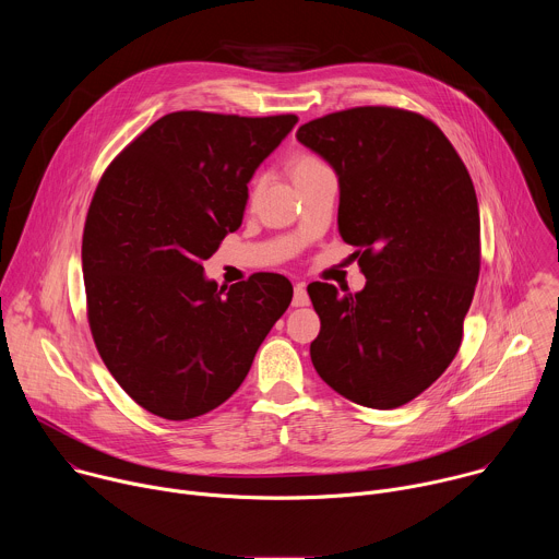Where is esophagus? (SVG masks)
Wrapping results in <instances>:
<instances>
[{
  "label": "esophagus",
  "instance_id": "esophagus-1",
  "mask_svg": "<svg viewBox=\"0 0 559 559\" xmlns=\"http://www.w3.org/2000/svg\"><path fill=\"white\" fill-rule=\"evenodd\" d=\"M292 305H294V307H305V305H309V296H307L305 283H298V285L294 287V298H292Z\"/></svg>",
  "mask_w": 559,
  "mask_h": 559
}]
</instances>
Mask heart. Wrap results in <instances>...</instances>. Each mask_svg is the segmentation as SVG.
I'll return each mask as SVG.
<instances>
[{"mask_svg":"<svg viewBox=\"0 0 559 559\" xmlns=\"http://www.w3.org/2000/svg\"><path fill=\"white\" fill-rule=\"evenodd\" d=\"M289 168H292V179L296 183V181H300V179H305V177H309V175H313L318 170H325L328 166L318 156L302 152V154H296L292 158V166Z\"/></svg>","mask_w":559,"mask_h":559,"instance_id":"b5f03b06","label":"heart"}]
</instances>
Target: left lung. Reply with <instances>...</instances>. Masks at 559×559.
<instances>
[{
	"mask_svg": "<svg viewBox=\"0 0 559 559\" xmlns=\"http://www.w3.org/2000/svg\"><path fill=\"white\" fill-rule=\"evenodd\" d=\"M296 139L338 177V231L367 285L311 283L321 316L311 362L371 409L401 407L451 365L480 274V210L462 158L423 115L365 106L313 119Z\"/></svg>",
	"mask_w": 559,
	"mask_h": 559,
	"instance_id": "8db88e82",
	"label": "left lung"
}]
</instances>
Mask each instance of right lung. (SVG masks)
I'll list each match as a JSON object with an SVG mask.
<instances>
[{"label": "right lung", "instance_id": "1", "mask_svg": "<svg viewBox=\"0 0 559 559\" xmlns=\"http://www.w3.org/2000/svg\"><path fill=\"white\" fill-rule=\"evenodd\" d=\"M296 121L173 112L97 186L82 243L91 332L121 389L154 416L190 420L223 405L292 302L281 274L225 289L203 261L241 227L250 179Z\"/></svg>", "mask_w": 559, "mask_h": 559}]
</instances>
